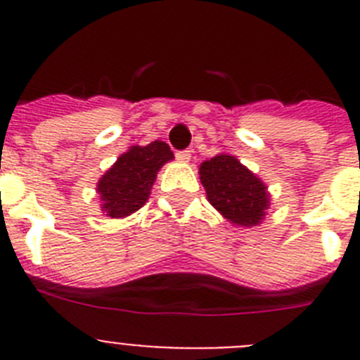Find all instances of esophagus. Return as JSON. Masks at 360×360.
I'll return each instance as SVG.
<instances>
[{
	"mask_svg": "<svg viewBox=\"0 0 360 360\" xmlns=\"http://www.w3.org/2000/svg\"><path fill=\"white\" fill-rule=\"evenodd\" d=\"M176 158L180 162H189L191 160V151H189V149H186V151H178Z\"/></svg>",
	"mask_w": 360,
	"mask_h": 360,
	"instance_id": "34e87169",
	"label": "esophagus"
}]
</instances>
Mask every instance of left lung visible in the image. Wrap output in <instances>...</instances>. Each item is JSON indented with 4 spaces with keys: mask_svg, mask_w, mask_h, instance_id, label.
<instances>
[{
    "mask_svg": "<svg viewBox=\"0 0 360 360\" xmlns=\"http://www.w3.org/2000/svg\"><path fill=\"white\" fill-rule=\"evenodd\" d=\"M207 200L212 207L240 227H256L265 218L270 205L266 186L238 160L236 157L221 153L200 165Z\"/></svg>",
    "mask_w": 360,
    "mask_h": 360,
    "instance_id": "1",
    "label": "left lung"
}]
</instances>
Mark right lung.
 <instances>
[{
  "label": "right lung",
  "instance_id": "1",
  "mask_svg": "<svg viewBox=\"0 0 360 360\" xmlns=\"http://www.w3.org/2000/svg\"><path fill=\"white\" fill-rule=\"evenodd\" d=\"M173 158L169 146L162 141L131 146L98 180L101 211L110 218H126L139 211L148 202L160 167Z\"/></svg>",
  "mask_w": 360,
  "mask_h": 360
}]
</instances>
